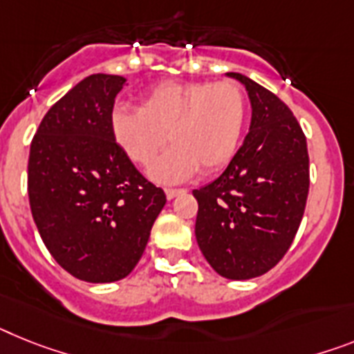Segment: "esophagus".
<instances>
[{"mask_svg":"<svg viewBox=\"0 0 354 354\" xmlns=\"http://www.w3.org/2000/svg\"><path fill=\"white\" fill-rule=\"evenodd\" d=\"M185 189H165V196H167V200H174L176 196L183 194Z\"/></svg>","mask_w":354,"mask_h":354,"instance_id":"1","label":"esophagus"}]
</instances>
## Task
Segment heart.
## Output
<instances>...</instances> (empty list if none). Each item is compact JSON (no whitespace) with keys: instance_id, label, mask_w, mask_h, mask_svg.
<instances>
[{"instance_id":"1","label":"heart","mask_w":354,"mask_h":354,"mask_svg":"<svg viewBox=\"0 0 354 354\" xmlns=\"http://www.w3.org/2000/svg\"><path fill=\"white\" fill-rule=\"evenodd\" d=\"M113 138L131 162L151 169L156 182L176 183L198 172H216L234 158L246 122V97L236 82H160L140 108L111 111Z\"/></svg>"}]
</instances>
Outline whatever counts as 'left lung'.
<instances>
[{
	"label": "left lung",
	"mask_w": 354,
	"mask_h": 354,
	"mask_svg": "<svg viewBox=\"0 0 354 354\" xmlns=\"http://www.w3.org/2000/svg\"><path fill=\"white\" fill-rule=\"evenodd\" d=\"M252 104L250 131L228 167L192 191L196 241L221 277H259L292 246L310 191L306 136L277 95L241 73Z\"/></svg>",
	"instance_id": "8db88e82"
}]
</instances>
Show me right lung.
Listing matches in <instances>:
<instances>
[{
	"label": "right lung",
	"mask_w": 354,
	"mask_h": 354,
	"mask_svg": "<svg viewBox=\"0 0 354 354\" xmlns=\"http://www.w3.org/2000/svg\"><path fill=\"white\" fill-rule=\"evenodd\" d=\"M124 84L120 75L86 77L48 109L30 145L35 227L53 259L86 283L127 277L167 201L113 138L109 120Z\"/></svg>",
	"instance_id": "right-lung-1"
}]
</instances>
